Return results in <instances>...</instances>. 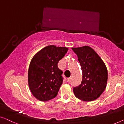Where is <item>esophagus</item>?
I'll return each mask as SVG.
<instances>
[{"mask_svg": "<svg viewBox=\"0 0 124 124\" xmlns=\"http://www.w3.org/2000/svg\"><path fill=\"white\" fill-rule=\"evenodd\" d=\"M71 78L70 77V78H68V79H67V82H69V81H70L71 80Z\"/></svg>", "mask_w": 124, "mask_h": 124, "instance_id": "obj_1", "label": "esophagus"}]
</instances>
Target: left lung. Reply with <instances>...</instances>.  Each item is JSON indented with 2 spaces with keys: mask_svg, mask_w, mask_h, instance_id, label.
Returning a JSON list of instances; mask_svg holds the SVG:
<instances>
[{
  "mask_svg": "<svg viewBox=\"0 0 124 124\" xmlns=\"http://www.w3.org/2000/svg\"><path fill=\"white\" fill-rule=\"evenodd\" d=\"M81 66L83 79L81 84L74 87L73 91L80 100L97 99L106 88L108 79L107 67L98 54L89 46L72 48Z\"/></svg>",
  "mask_w": 124,
  "mask_h": 124,
  "instance_id": "left-lung-1",
  "label": "left lung"
}]
</instances>
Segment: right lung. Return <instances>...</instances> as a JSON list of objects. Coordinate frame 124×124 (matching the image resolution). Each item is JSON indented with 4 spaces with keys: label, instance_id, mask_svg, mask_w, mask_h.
<instances>
[{
    "label": "right lung",
    "instance_id": "add662e5",
    "mask_svg": "<svg viewBox=\"0 0 124 124\" xmlns=\"http://www.w3.org/2000/svg\"><path fill=\"white\" fill-rule=\"evenodd\" d=\"M68 49L49 45L33 57L28 71V83L32 95L38 100L45 102L57 96L63 82V72L57 64Z\"/></svg>",
    "mask_w": 124,
    "mask_h": 124
}]
</instances>
